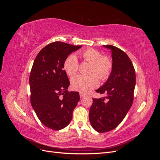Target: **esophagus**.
I'll list each match as a JSON object with an SVG mask.
<instances>
[{
  "label": "esophagus",
  "instance_id": "esophagus-1",
  "mask_svg": "<svg viewBox=\"0 0 160 160\" xmlns=\"http://www.w3.org/2000/svg\"><path fill=\"white\" fill-rule=\"evenodd\" d=\"M79 95H80V98H83V97H84L85 94L83 93H79Z\"/></svg>",
  "mask_w": 160,
  "mask_h": 160
}]
</instances>
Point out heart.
Here are the masks:
<instances>
[{"instance_id":"b5f03b06","label":"heart","mask_w":160,"mask_h":160,"mask_svg":"<svg viewBox=\"0 0 160 160\" xmlns=\"http://www.w3.org/2000/svg\"><path fill=\"white\" fill-rule=\"evenodd\" d=\"M85 61L91 63L89 71V75H79L71 79L72 89L81 92L88 93L91 90L98 88L99 79L107 80L113 70V62L109 56L102 55L99 51L94 49H88L82 53ZM64 69L69 76H74L79 70V62L75 55H70L64 61Z\"/></svg>"}]
</instances>
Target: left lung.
Here are the masks:
<instances>
[{
    "label": "left lung",
    "instance_id": "8db88e82",
    "mask_svg": "<svg viewBox=\"0 0 160 160\" xmlns=\"http://www.w3.org/2000/svg\"><path fill=\"white\" fill-rule=\"evenodd\" d=\"M112 51L113 67L106 83L96 90L105 94L93 99L89 109V121L99 133L109 132L117 128L127 115L133 101L135 71L128 55L119 48L103 45Z\"/></svg>",
    "mask_w": 160,
    "mask_h": 160
}]
</instances>
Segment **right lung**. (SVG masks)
Returning a JSON list of instances; mask_svg holds the SVG:
<instances>
[{"label":"right lung","mask_w":160,"mask_h":160,"mask_svg":"<svg viewBox=\"0 0 160 160\" xmlns=\"http://www.w3.org/2000/svg\"><path fill=\"white\" fill-rule=\"evenodd\" d=\"M81 47L53 42L43 47L34 61L29 77L31 103L40 122L51 129L68 125L80 99L79 92L67 90L70 82L63 64Z\"/></svg>","instance_id":"1"}]
</instances>
